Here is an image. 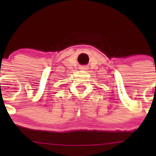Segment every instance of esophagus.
Instances as JSON below:
<instances>
[{
  "label": "esophagus",
  "mask_w": 156,
  "mask_h": 156,
  "mask_svg": "<svg viewBox=\"0 0 156 156\" xmlns=\"http://www.w3.org/2000/svg\"><path fill=\"white\" fill-rule=\"evenodd\" d=\"M81 69H87L85 68V67H83V68H81Z\"/></svg>",
  "instance_id": "34e87169"
}]
</instances>
